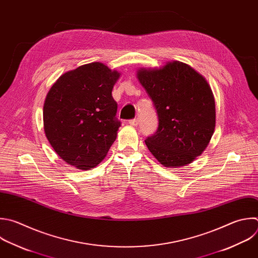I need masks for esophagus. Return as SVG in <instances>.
<instances>
[{
    "label": "esophagus",
    "instance_id": "esophagus-1",
    "mask_svg": "<svg viewBox=\"0 0 258 258\" xmlns=\"http://www.w3.org/2000/svg\"><path fill=\"white\" fill-rule=\"evenodd\" d=\"M130 124L131 125H138L139 124V118H133V119H130Z\"/></svg>",
    "mask_w": 258,
    "mask_h": 258
}]
</instances>
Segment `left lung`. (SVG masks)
<instances>
[{"instance_id":"left-lung-1","label":"left lung","mask_w":258,"mask_h":258,"mask_svg":"<svg viewBox=\"0 0 258 258\" xmlns=\"http://www.w3.org/2000/svg\"><path fill=\"white\" fill-rule=\"evenodd\" d=\"M138 79L158 115V128L145 143L166 167L191 163L207 148L215 131L213 92L189 66L168 62L158 70H139Z\"/></svg>"}]
</instances>
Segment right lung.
Returning a JSON list of instances; mask_svg holds the SVG:
<instances>
[{
	"label": "right lung",
	"mask_w": 258,
	"mask_h": 258,
	"mask_svg": "<svg viewBox=\"0 0 258 258\" xmlns=\"http://www.w3.org/2000/svg\"><path fill=\"white\" fill-rule=\"evenodd\" d=\"M116 71L91 62L61 75L43 106L45 136L56 154L82 170L97 166L116 139L120 120L111 92Z\"/></svg>",
	"instance_id": "obj_1"
}]
</instances>
